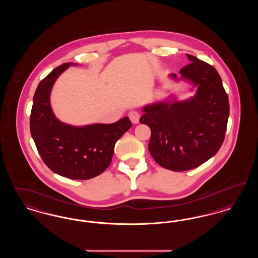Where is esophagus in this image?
I'll use <instances>...</instances> for the list:
<instances>
[{"instance_id": "1", "label": "esophagus", "mask_w": 258, "mask_h": 258, "mask_svg": "<svg viewBox=\"0 0 258 258\" xmlns=\"http://www.w3.org/2000/svg\"><path fill=\"white\" fill-rule=\"evenodd\" d=\"M128 117L131 119V121L134 123H137L139 122V118H140V113L138 111H131L128 113Z\"/></svg>"}]
</instances>
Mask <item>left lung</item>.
Returning <instances> with one entry per match:
<instances>
[{
    "label": "left lung",
    "mask_w": 258,
    "mask_h": 258,
    "mask_svg": "<svg viewBox=\"0 0 258 258\" xmlns=\"http://www.w3.org/2000/svg\"><path fill=\"white\" fill-rule=\"evenodd\" d=\"M189 63L169 77L197 89L194 97L145 105L140 123L151 128L149 151L160 166L172 171L197 168L214 157L224 140L229 101L214 67L186 54ZM192 90V89H190Z\"/></svg>",
    "instance_id": "left-lung-1"
}]
</instances>
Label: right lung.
Returning a JSON list of instances; mask_svg holds the SVG:
<instances>
[{
  "instance_id": "right-lung-1",
  "label": "right lung",
  "mask_w": 258,
  "mask_h": 258,
  "mask_svg": "<svg viewBox=\"0 0 258 258\" xmlns=\"http://www.w3.org/2000/svg\"><path fill=\"white\" fill-rule=\"evenodd\" d=\"M74 62H64L42 79L33 99L31 135L44 163L54 173L74 180H88L104 171L111 163L115 143L130 130L124 117L113 123L73 125L54 114L50 94L55 81Z\"/></svg>"
}]
</instances>
